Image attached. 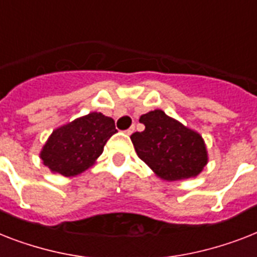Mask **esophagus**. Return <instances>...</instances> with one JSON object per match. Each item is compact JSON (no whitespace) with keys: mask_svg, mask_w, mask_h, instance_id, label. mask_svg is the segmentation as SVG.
<instances>
[{"mask_svg":"<svg viewBox=\"0 0 257 257\" xmlns=\"http://www.w3.org/2000/svg\"><path fill=\"white\" fill-rule=\"evenodd\" d=\"M133 132H135V125H133V126H131V128L126 129V131H125V133H126V135H128V136L132 135Z\"/></svg>","mask_w":257,"mask_h":257,"instance_id":"obj_1","label":"esophagus"}]
</instances>
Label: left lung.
Segmentation results:
<instances>
[{"label": "left lung", "mask_w": 257, "mask_h": 257, "mask_svg": "<svg viewBox=\"0 0 257 257\" xmlns=\"http://www.w3.org/2000/svg\"><path fill=\"white\" fill-rule=\"evenodd\" d=\"M143 132L131 136L136 153L165 181L197 177L207 165V149L202 136L161 109L140 117Z\"/></svg>", "instance_id": "obj_1"}]
</instances>
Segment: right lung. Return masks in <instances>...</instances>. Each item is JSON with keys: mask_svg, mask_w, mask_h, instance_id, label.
Listing matches in <instances>:
<instances>
[{"mask_svg": "<svg viewBox=\"0 0 257 257\" xmlns=\"http://www.w3.org/2000/svg\"><path fill=\"white\" fill-rule=\"evenodd\" d=\"M116 132L113 118L91 112L56 128L42 148V161L53 173L78 176L95 164Z\"/></svg>", "mask_w": 257, "mask_h": 257, "instance_id": "obj_1", "label": "right lung"}]
</instances>
